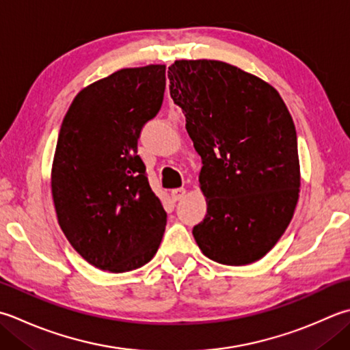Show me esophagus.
<instances>
[{"label":"esophagus","mask_w":350,"mask_h":350,"mask_svg":"<svg viewBox=\"0 0 350 350\" xmlns=\"http://www.w3.org/2000/svg\"><path fill=\"white\" fill-rule=\"evenodd\" d=\"M185 194H187V189L185 188H176L171 191V198H173L174 202H179L182 200V198L185 197Z\"/></svg>","instance_id":"obj_1"}]
</instances>
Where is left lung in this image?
<instances>
[{"mask_svg": "<svg viewBox=\"0 0 350 350\" xmlns=\"http://www.w3.org/2000/svg\"><path fill=\"white\" fill-rule=\"evenodd\" d=\"M170 95L202 157L206 215L193 235L204 256L226 265L267 255L299 200L297 135L279 92L220 60H176Z\"/></svg>", "mask_w": 350, "mask_h": 350, "instance_id": "8db88e82", "label": "left lung"}]
</instances>
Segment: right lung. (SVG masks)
<instances>
[{
	"label": "right lung",
	"instance_id": "1",
	"mask_svg": "<svg viewBox=\"0 0 350 350\" xmlns=\"http://www.w3.org/2000/svg\"><path fill=\"white\" fill-rule=\"evenodd\" d=\"M165 65L124 68L75 95L51 170L57 221L79 255L124 273L152 259L167 214L150 188L138 139L159 112Z\"/></svg>",
	"mask_w": 350,
	"mask_h": 350
}]
</instances>
